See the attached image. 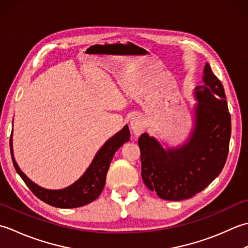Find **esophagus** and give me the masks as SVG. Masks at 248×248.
I'll return each mask as SVG.
<instances>
[{
    "label": "esophagus",
    "mask_w": 248,
    "mask_h": 248,
    "mask_svg": "<svg viewBox=\"0 0 248 248\" xmlns=\"http://www.w3.org/2000/svg\"><path fill=\"white\" fill-rule=\"evenodd\" d=\"M129 126L131 130H133V133L136 136H139L141 135L144 131L145 129V126H144V122H143V119L138 115V117H135L130 120V123Z\"/></svg>",
    "instance_id": "esophagus-1"
}]
</instances>
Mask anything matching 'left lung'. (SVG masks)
Masks as SVG:
<instances>
[{
	"mask_svg": "<svg viewBox=\"0 0 248 248\" xmlns=\"http://www.w3.org/2000/svg\"><path fill=\"white\" fill-rule=\"evenodd\" d=\"M195 96L198 100L195 126L183 145L165 150L148 134L138 139L142 180L161 199L191 198L217 178L226 164L231 117L223 84L208 63L203 70V84L196 87Z\"/></svg>",
	"mask_w": 248,
	"mask_h": 248,
	"instance_id": "obj_1",
	"label": "left lung"
}]
</instances>
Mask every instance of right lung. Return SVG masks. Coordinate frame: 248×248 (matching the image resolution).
Returning <instances> with one entry per match:
<instances>
[{
    "label": "right lung",
    "mask_w": 248,
    "mask_h": 248,
    "mask_svg": "<svg viewBox=\"0 0 248 248\" xmlns=\"http://www.w3.org/2000/svg\"><path fill=\"white\" fill-rule=\"evenodd\" d=\"M129 136L130 134L128 126L125 125L119 133L107 140V142L100 148L81 178L76 181L74 184L68 186V187L58 190L43 188L37 184L33 183L20 170L16 160L14 158L12 136L11 140H9V144H11V154L15 169H16L18 174L21 176V179L24 181L28 187L31 189L32 193L38 199L50 205L55 206V208L73 209L91 203L95 199H97L98 196L102 194L106 183V175H107L113 155L120 149V146H122L125 142L129 141Z\"/></svg>",
    "instance_id": "1"
}]
</instances>
